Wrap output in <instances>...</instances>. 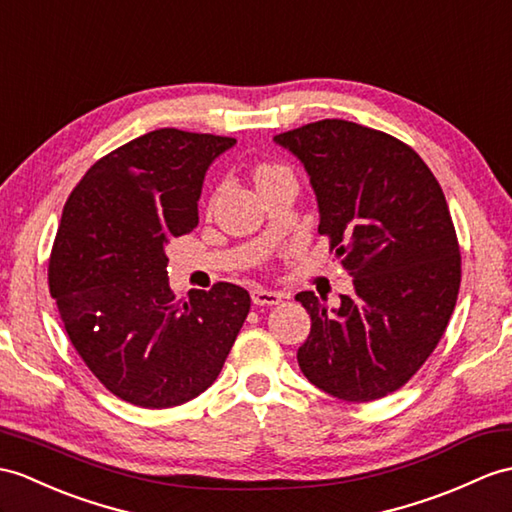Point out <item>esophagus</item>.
I'll list each match as a JSON object with an SVG mask.
<instances>
[{
	"label": "esophagus",
	"instance_id": "34e87169",
	"mask_svg": "<svg viewBox=\"0 0 512 512\" xmlns=\"http://www.w3.org/2000/svg\"><path fill=\"white\" fill-rule=\"evenodd\" d=\"M251 299L255 305H279L283 301L281 292H272V290H264V288H255L251 292Z\"/></svg>",
	"mask_w": 512,
	"mask_h": 512
}]
</instances>
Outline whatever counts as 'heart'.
Returning a JSON list of instances; mask_svg holds the SVG:
<instances>
[{"instance_id":"obj_1","label":"heart","mask_w":512,"mask_h":512,"mask_svg":"<svg viewBox=\"0 0 512 512\" xmlns=\"http://www.w3.org/2000/svg\"><path fill=\"white\" fill-rule=\"evenodd\" d=\"M281 174H288V170L281 168V165L261 163V165H257V168H255V183H257V187H264L266 183L275 181V178L281 176Z\"/></svg>"}]
</instances>
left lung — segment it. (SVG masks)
Segmentation results:
<instances>
[{"label":"left lung","instance_id":"left-lung-1","mask_svg":"<svg viewBox=\"0 0 512 512\" xmlns=\"http://www.w3.org/2000/svg\"><path fill=\"white\" fill-rule=\"evenodd\" d=\"M275 141L310 174L318 233L353 277L338 307L296 294L312 318L296 360L342 401L382 399L430 358L456 307L460 248L443 189L410 146L355 122L320 120Z\"/></svg>","mask_w":512,"mask_h":512}]
</instances>
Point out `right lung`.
<instances>
[{
	"instance_id": "1",
	"label": "right lung",
	"mask_w": 512,
	"mask_h": 512,
	"mask_svg": "<svg viewBox=\"0 0 512 512\" xmlns=\"http://www.w3.org/2000/svg\"><path fill=\"white\" fill-rule=\"evenodd\" d=\"M233 137L159 128L95 161L69 194L47 268L67 336L106 390L174 408L205 392L251 310L235 283L174 299L168 251L198 224L213 159Z\"/></svg>"
}]
</instances>
